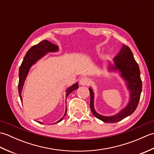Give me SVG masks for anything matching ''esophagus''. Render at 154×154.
Masks as SVG:
<instances>
[{"label":"esophagus","instance_id":"34e87169","mask_svg":"<svg viewBox=\"0 0 154 154\" xmlns=\"http://www.w3.org/2000/svg\"><path fill=\"white\" fill-rule=\"evenodd\" d=\"M89 83V80L87 77H82L81 78L79 81V83L81 85H87Z\"/></svg>","mask_w":154,"mask_h":154}]
</instances>
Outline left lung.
<instances>
[{"label": "left lung", "mask_w": 154, "mask_h": 154, "mask_svg": "<svg viewBox=\"0 0 154 154\" xmlns=\"http://www.w3.org/2000/svg\"><path fill=\"white\" fill-rule=\"evenodd\" d=\"M114 65L109 63V71H119L121 77L126 81L127 89L130 91V99L126 107L119 113L113 116H103L97 113L94 107V94L92 88H89L90 91V108L93 115L98 119L106 123H114L122 120L134 112L140 100L142 83L140 78L139 66L129 47L122 45L120 52L113 58Z\"/></svg>", "instance_id": "8db88e82"}]
</instances>
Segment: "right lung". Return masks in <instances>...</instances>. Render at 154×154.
I'll use <instances>...</instances> for the list:
<instances>
[{
    "label": "right lung",
    "mask_w": 154,
    "mask_h": 154,
    "mask_svg": "<svg viewBox=\"0 0 154 154\" xmlns=\"http://www.w3.org/2000/svg\"><path fill=\"white\" fill-rule=\"evenodd\" d=\"M59 50V48L57 45H55L51 42L48 40H44L40 42L38 44L32 46L29 50L27 53L26 54L25 57H24L22 63L19 69V83H18V93L20 98L21 102H22V91L23 89V86L25 82L26 78L28 74V72L30 71L31 67L35 64L36 62L40 60L42 57H43L45 55H46L48 52H56ZM79 88L78 83H75L73 85L67 88L66 90V97L71 92H73L74 90L77 89ZM67 113V108L65 109V112L63 116L60 120H59L57 122L54 124H56L61 122L63 119L64 116ZM39 123L43 124L41 122H38Z\"/></svg>",
    "instance_id": "obj_1"
}]
</instances>
